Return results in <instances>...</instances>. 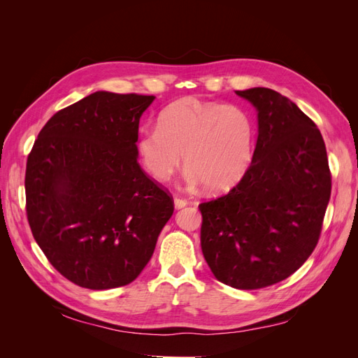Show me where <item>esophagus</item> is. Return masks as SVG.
Here are the masks:
<instances>
[{
  "label": "esophagus",
  "instance_id": "1",
  "mask_svg": "<svg viewBox=\"0 0 358 358\" xmlns=\"http://www.w3.org/2000/svg\"><path fill=\"white\" fill-rule=\"evenodd\" d=\"M173 201H175V208H176V209L185 208V206L188 204V201H187L185 199H182V197H175V199H173Z\"/></svg>",
  "mask_w": 358,
  "mask_h": 358
}]
</instances>
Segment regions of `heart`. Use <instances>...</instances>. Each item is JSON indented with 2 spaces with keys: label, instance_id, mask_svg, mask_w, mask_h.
Masks as SVG:
<instances>
[{
  "label": "heart",
  "instance_id": "obj_1",
  "mask_svg": "<svg viewBox=\"0 0 358 358\" xmlns=\"http://www.w3.org/2000/svg\"><path fill=\"white\" fill-rule=\"evenodd\" d=\"M254 127L249 115L233 104L187 96L167 106L158 127L138 134L140 164L157 182H167L185 162L191 185L220 192L233 187L252 158Z\"/></svg>",
  "mask_w": 358,
  "mask_h": 358
}]
</instances>
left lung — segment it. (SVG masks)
Segmentation results:
<instances>
[{
  "label": "left lung",
  "instance_id": "obj_1",
  "mask_svg": "<svg viewBox=\"0 0 358 358\" xmlns=\"http://www.w3.org/2000/svg\"><path fill=\"white\" fill-rule=\"evenodd\" d=\"M258 112L251 166L229 194L199 204L206 263L239 289L287 279L313 252L331 194L327 150L315 122L268 88L236 91Z\"/></svg>",
  "mask_w": 358,
  "mask_h": 358
}]
</instances>
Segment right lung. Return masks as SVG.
I'll return each instance as SVG.
<instances>
[{
  "label": "right lung",
  "instance_id": "obj_1",
  "mask_svg": "<svg viewBox=\"0 0 358 358\" xmlns=\"http://www.w3.org/2000/svg\"><path fill=\"white\" fill-rule=\"evenodd\" d=\"M154 95L99 91L53 115L27 161V216L49 263L90 289L124 287L154 254L175 210L137 162Z\"/></svg>",
  "mask_w": 358,
  "mask_h": 358
}]
</instances>
